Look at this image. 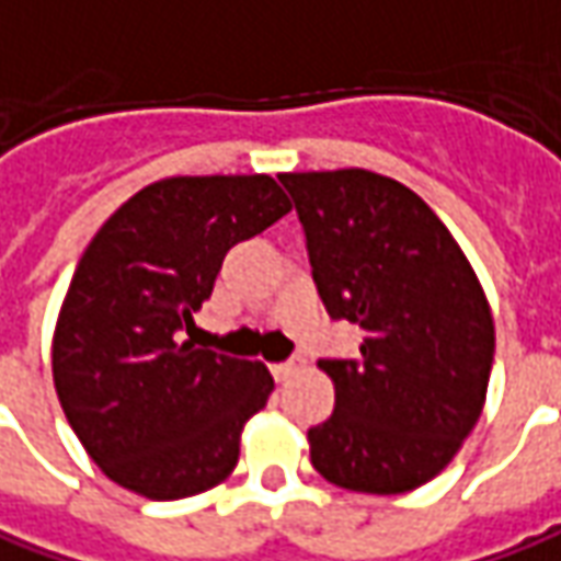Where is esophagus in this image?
Returning a JSON list of instances; mask_svg holds the SVG:
<instances>
[{
    "mask_svg": "<svg viewBox=\"0 0 561 561\" xmlns=\"http://www.w3.org/2000/svg\"><path fill=\"white\" fill-rule=\"evenodd\" d=\"M298 369H300L298 359H285V363H276V366H273V376H276V381H288V378L295 376Z\"/></svg>",
    "mask_w": 561,
    "mask_h": 561,
    "instance_id": "esophagus-1",
    "label": "esophagus"
}]
</instances>
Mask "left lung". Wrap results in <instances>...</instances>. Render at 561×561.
I'll list each match as a JSON object with an SVG mask.
<instances>
[{
	"instance_id": "left-lung-1",
	"label": "left lung",
	"mask_w": 561,
	"mask_h": 561,
	"mask_svg": "<svg viewBox=\"0 0 561 561\" xmlns=\"http://www.w3.org/2000/svg\"><path fill=\"white\" fill-rule=\"evenodd\" d=\"M329 317L363 329L357 359H319L335 413L310 459L344 491L432 481L474 428L493 366V317L450 229L415 192L369 170L282 173Z\"/></svg>"
}]
</instances>
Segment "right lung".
I'll return each instance as SVG.
<instances>
[{
  "mask_svg": "<svg viewBox=\"0 0 561 561\" xmlns=\"http://www.w3.org/2000/svg\"><path fill=\"white\" fill-rule=\"evenodd\" d=\"M291 204L273 176H170L95 232L61 304L51 376L95 466L148 500L217 488L239 462L244 422L266 407L263 363L180 341L210 298L229 248Z\"/></svg>",
  "mask_w": 561,
  "mask_h": 561,
  "instance_id": "obj_1",
  "label": "right lung"
}]
</instances>
